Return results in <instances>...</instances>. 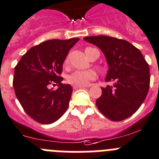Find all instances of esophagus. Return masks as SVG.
Wrapping results in <instances>:
<instances>
[{
	"mask_svg": "<svg viewBox=\"0 0 159 159\" xmlns=\"http://www.w3.org/2000/svg\"><path fill=\"white\" fill-rule=\"evenodd\" d=\"M86 86H73V89H80V88H85Z\"/></svg>",
	"mask_w": 159,
	"mask_h": 159,
	"instance_id": "1",
	"label": "esophagus"
}]
</instances>
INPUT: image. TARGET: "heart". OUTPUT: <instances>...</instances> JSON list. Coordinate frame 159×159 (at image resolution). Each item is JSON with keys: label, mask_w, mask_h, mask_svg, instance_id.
Wrapping results in <instances>:
<instances>
[{"label": "heart", "mask_w": 159, "mask_h": 159, "mask_svg": "<svg viewBox=\"0 0 159 159\" xmlns=\"http://www.w3.org/2000/svg\"><path fill=\"white\" fill-rule=\"evenodd\" d=\"M90 48H87L86 49ZM69 59L66 58L65 61V65H68ZM95 73L92 70H77L73 73L68 77V82L73 86H86L89 83L90 81H92L95 78Z\"/></svg>", "instance_id": "1"}]
</instances>
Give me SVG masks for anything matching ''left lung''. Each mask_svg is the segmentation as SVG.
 I'll return each mask as SVG.
<instances>
[{"label": "left lung", "mask_w": 159, "mask_h": 159, "mask_svg": "<svg viewBox=\"0 0 159 159\" xmlns=\"http://www.w3.org/2000/svg\"><path fill=\"white\" fill-rule=\"evenodd\" d=\"M84 39L105 55L109 66L105 81L114 82L102 87L97 107L111 120L129 118L142 104L150 88V67L143 55L128 41L114 37L98 35Z\"/></svg>", "instance_id": "8db88e82"}]
</instances>
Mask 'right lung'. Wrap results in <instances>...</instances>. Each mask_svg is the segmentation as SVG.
I'll return each instance as SVG.
<instances>
[{
    "mask_svg": "<svg viewBox=\"0 0 159 159\" xmlns=\"http://www.w3.org/2000/svg\"><path fill=\"white\" fill-rule=\"evenodd\" d=\"M78 38L51 39L33 47L14 68L13 86L16 97L29 116L48 125L59 120L67 110L73 89L62 84L64 61ZM58 85L57 90L49 88Z\"/></svg>",
    "mask_w": 159,
    "mask_h": 159,
    "instance_id": "right-lung-1",
    "label": "right lung"
}]
</instances>
